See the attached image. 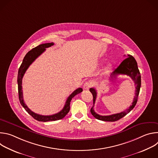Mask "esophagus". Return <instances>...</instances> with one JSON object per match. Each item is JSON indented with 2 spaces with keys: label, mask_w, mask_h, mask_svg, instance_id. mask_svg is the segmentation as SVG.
Here are the masks:
<instances>
[{
  "label": "esophagus",
  "mask_w": 158,
  "mask_h": 158,
  "mask_svg": "<svg viewBox=\"0 0 158 158\" xmlns=\"http://www.w3.org/2000/svg\"><path fill=\"white\" fill-rule=\"evenodd\" d=\"M91 83L89 81H87L84 83V84L83 85V88L85 90H88L90 87H91Z\"/></svg>",
  "instance_id": "esophagus-1"
}]
</instances>
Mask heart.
Here are the masks:
<instances>
[{
  "label": "heart",
  "mask_w": 158,
  "mask_h": 158,
  "mask_svg": "<svg viewBox=\"0 0 158 158\" xmlns=\"http://www.w3.org/2000/svg\"><path fill=\"white\" fill-rule=\"evenodd\" d=\"M109 67H110V65H108L107 67H106V70H108L109 69Z\"/></svg>",
  "instance_id": "b5f03b06"
}]
</instances>
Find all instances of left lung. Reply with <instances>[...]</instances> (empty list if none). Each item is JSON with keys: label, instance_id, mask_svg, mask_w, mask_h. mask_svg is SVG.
Segmentation results:
<instances>
[{"label": "left lung", "instance_id": "obj_1", "mask_svg": "<svg viewBox=\"0 0 158 158\" xmlns=\"http://www.w3.org/2000/svg\"><path fill=\"white\" fill-rule=\"evenodd\" d=\"M127 57L120 64V65L117 67V68L111 73L110 80L115 79L116 76L119 74L127 75V76H129L132 79V80L134 82L135 85H136V91H135L136 93H135V96H134L133 102H132V105H131L127 109L120 112V113H117V114H112L109 116L99 115L97 114L94 110V106L96 99L97 92L94 88H91L89 89V91L92 93L93 96V106L91 109V112L92 115L95 118L99 120L103 121H109V122L116 121L121 119L124 116H125L126 114H127L129 112L135 107V106H136L137 103L138 98V96L140 91L141 84V74L138 69L137 62L136 60H135L134 57H132L131 55H127Z\"/></svg>", "mask_w": 158, "mask_h": 158}]
</instances>
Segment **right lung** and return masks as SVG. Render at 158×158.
Instances as JSON below:
<instances>
[{
    "instance_id": "obj_1",
    "label": "right lung",
    "mask_w": 158,
    "mask_h": 158,
    "mask_svg": "<svg viewBox=\"0 0 158 158\" xmlns=\"http://www.w3.org/2000/svg\"><path fill=\"white\" fill-rule=\"evenodd\" d=\"M54 44L53 42L51 43H46L39 45V46L33 48L32 50L29 51L26 55L25 56L22 62L19 67V71H18V76H17V84H18V93H19V99L21 105L23 106L25 110L28 112V113L33 117L35 119L38 121H42V122H48V121H57L64 118L66 114L68 113L70 110V102L76 95L79 94L82 91V88H78L68 97L67 99L66 100L65 104L63 109L59 112L58 113H56L53 115L50 116H43L40 115L38 114L32 112L25 104L23 99V93H22V81L23 76L28 69V67L30 65L40 56L45 51L46 48H48L52 46H53Z\"/></svg>"
}]
</instances>
